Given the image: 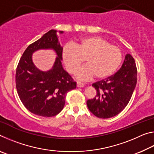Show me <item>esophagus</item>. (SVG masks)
<instances>
[{
	"mask_svg": "<svg viewBox=\"0 0 154 154\" xmlns=\"http://www.w3.org/2000/svg\"><path fill=\"white\" fill-rule=\"evenodd\" d=\"M77 86L78 88H83L85 86V84L83 83H81V82H77Z\"/></svg>",
	"mask_w": 154,
	"mask_h": 154,
	"instance_id": "obj_1",
	"label": "esophagus"
}]
</instances>
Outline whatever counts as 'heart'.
<instances>
[{
    "instance_id": "heart-1",
    "label": "heart",
    "mask_w": 154,
    "mask_h": 154,
    "mask_svg": "<svg viewBox=\"0 0 154 154\" xmlns=\"http://www.w3.org/2000/svg\"><path fill=\"white\" fill-rule=\"evenodd\" d=\"M62 59L67 71L72 74L77 72L81 65L87 66L77 72L79 80L85 81L94 75L98 79L113 75L122 61V52L118 46L98 36L81 38L75 46L67 44L62 49Z\"/></svg>"
}]
</instances>
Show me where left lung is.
<instances>
[{"label": "left lung", "mask_w": 154, "mask_h": 154, "mask_svg": "<svg viewBox=\"0 0 154 154\" xmlns=\"http://www.w3.org/2000/svg\"><path fill=\"white\" fill-rule=\"evenodd\" d=\"M137 81L135 60L130 54H127L118 72L106 79L93 83L96 95L87 100L88 109L98 118L107 119L117 116L128 104Z\"/></svg>", "instance_id": "8db88e82"}]
</instances>
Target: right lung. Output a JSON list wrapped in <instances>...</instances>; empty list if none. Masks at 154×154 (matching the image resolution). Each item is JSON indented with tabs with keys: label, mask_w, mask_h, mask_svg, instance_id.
Here are the masks:
<instances>
[{
	"label": "right lung",
	"mask_w": 154,
	"mask_h": 154,
	"mask_svg": "<svg viewBox=\"0 0 154 154\" xmlns=\"http://www.w3.org/2000/svg\"><path fill=\"white\" fill-rule=\"evenodd\" d=\"M57 32L55 30H49L30 44L21 57L15 72V85L21 101L28 111L39 116L58 114L64 106L66 94L77 86L62 68V48ZM41 48L54 49L58 56L53 68L46 72L38 70L32 60L33 52Z\"/></svg>",
	"instance_id": "right-lung-1"
}]
</instances>
